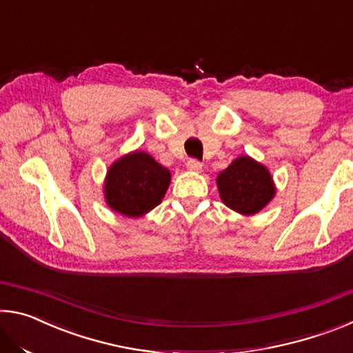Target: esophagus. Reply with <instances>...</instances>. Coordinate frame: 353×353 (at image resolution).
I'll return each instance as SVG.
<instances>
[{
	"instance_id": "34e87169",
	"label": "esophagus",
	"mask_w": 353,
	"mask_h": 353,
	"mask_svg": "<svg viewBox=\"0 0 353 353\" xmlns=\"http://www.w3.org/2000/svg\"><path fill=\"white\" fill-rule=\"evenodd\" d=\"M187 168L191 171H201L202 170V162L198 159H190L187 162Z\"/></svg>"
}]
</instances>
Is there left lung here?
Masks as SVG:
<instances>
[{
    "instance_id": "left-lung-1",
    "label": "left lung",
    "mask_w": 353,
    "mask_h": 353,
    "mask_svg": "<svg viewBox=\"0 0 353 353\" xmlns=\"http://www.w3.org/2000/svg\"><path fill=\"white\" fill-rule=\"evenodd\" d=\"M216 182L224 204L243 214L260 212L276 193L270 172L248 155L235 159Z\"/></svg>"
}]
</instances>
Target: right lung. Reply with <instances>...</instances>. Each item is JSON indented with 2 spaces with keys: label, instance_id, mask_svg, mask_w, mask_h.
Segmentation results:
<instances>
[{
  "label": "right lung",
  "instance_id": "right-lung-1",
  "mask_svg": "<svg viewBox=\"0 0 353 353\" xmlns=\"http://www.w3.org/2000/svg\"><path fill=\"white\" fill-rule=\"evenodd\" d=\"M171 181L170 171L146 152L119 159L107 172L105 201L115 212L141 216L162 202Z\"/></svg>",
  "mask_w": 353,
  "mask_h": 353
}]
</instances>
